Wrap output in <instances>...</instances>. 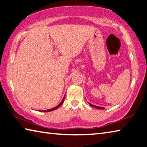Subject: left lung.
Listing matches in <instances>:
<instances>
[{"mask_svg": "<svg viewBox=\"0 0 147 147\" xmlns=\"http://www.w3.org/2000/svg\"><path fill=\"white\" fill-rule=\"evenodd\" d=\"M89 105L91 106V107H94V108H96V109H104L105 108L104 107H99V106H96V105H92V104H91V103H89Z\"/></svg>", "mask_w": 147, "mask_h": 147, "instance_id": "obj_1", "label": "left lung"}]
</instances>
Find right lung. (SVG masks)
Segmentation results:
<instances>
[{
	"label": "right lung",
	"mask_w": 147,
	"mask_h": 147,
	"mask_svg": "<svg viewBox=\"0 0 147 147\" xmlns=\"http://www.w3.org/2000/svg\"><path fill=\"white\" fill-rule=\"evenodd\" d=\"M65 96H64V97L63 98V99H62V101H61V102H60L59 104H58V105L57 107H54V108L50 109H47V110L40 111V112H49V111H54V110H56V109H57L58 107H60L61 105H62V104L63 103V101H64V99H65Z\"/></svg>",
	"instance_id": "add662e5"
}]
</instances>
